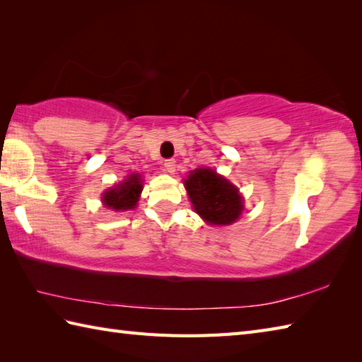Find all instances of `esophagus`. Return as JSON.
<instances>
[{
    "label": "esophagus",
    "instance_id": "1",
    "mask_svg": "<svg viewBox=\"0 0 362 362\" xmlns=\"http://www.w3.org/2000/svg\"><path fill=\"white\" fill-rule=\"evenodd\" d=\"M165 171L169 174H174L175 173V160L169 158L165 161Z\"/></svg>",
    "mask_w": 362,
    "mask_h": 362
}]
</instances>
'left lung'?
<instances>
[{"instance_id":"8db88e82","label":"left lung","mask_w":362,"mask_h":362,"mask_svg":"<svg viewBox=\"0 0 362 362\" xmlns=\"http://www.w3.org/2000/svg\"><path fill=\"white\" fill-rule=\"evenodd\" d=\"M183 183L194 211L206 224L230 226L240 219L244 210L240 189L214 169L197 168Z\"/></svg>"}]
</instances>
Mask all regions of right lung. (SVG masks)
Returning <instances> with one entry per match:
<instances>
[{"instance_id": "obj_1", "label": "right lung", "mask_w": 362, "mask_h": 362, "mask_svg": "<svg viewBox=\"0 0 362 362\" xmlns=\"http://www.w3.org/2000/svg\"><path fill=\"white\" fill-rule=\"evenodd\" d=\"M143 191V179L140 174H130L124 182L107 189L103 194V204L113 211L134 210Z\"/></svg>"}]
</instances>
